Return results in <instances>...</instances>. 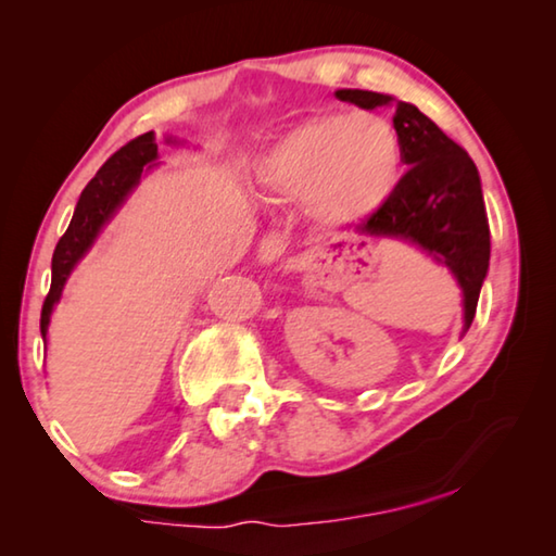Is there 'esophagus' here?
Here are the masks:
<instances>
[{"label":"esophagus","instance_id":"34e87169","mask_svg":"<svg viewBox=\"0 0 556 556\" xmlns=\"http://www.w3.org/2000/svg\"><path fill=\"white\" fill-rule=\"evenodd\" d=\"M285 250H287V240L281 238V235H267L265 240L260 242V250H257V260L260 265H277V262L285 257Z\"/></svg>","mask_w":556,"mask_h":556}]
</instances>
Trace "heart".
<instances>
[{"label":"heart","mask_w":556,"mask_h":556,"mask_svg":"<svg viewBox=\"0 0 556 556\" xmlns=\"http://www.w3.org/2000/svg\"><path fill=\"white\" fill-rule=\"evenodd\" d=\"M404 142L375 112H326L287 129L255 162L271 199L304 201L318 228L351 230L372 220L402 184Z\"/></svg>","instance_id":"1"}]
</instances>
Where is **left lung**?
Masks as SVG:
<instances>
[{
  "mask_svg": "<svg viewBox=\"0 0 556 556\" xmlns=\"http://www.w3.org/2000/svg\"><path fill=\"white\" fill-rule=\"evenodd\" d=\"M336 98L363 110L392 108V122L404 142V164L409 166L394 199L372 220L357 225V235L414 244L446 267L460 289V336H466L491 262V230L473 159L412 102L351 88L336 90Z\"/></svg>",
  "mask_w": 556,
  "mask_h": 556,
  "instance_id": "left-lung-1",
  "label": "left lung"
}]
</instances>
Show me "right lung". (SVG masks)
<instances>
[{
	"label": "right lung",
	"instance_id": "add662e5",
	"mask_svg": "<svg viewBox=\"0 0 556 556\" xmlns=\"http://www.w3.org/2000/svg\"><path fill=\"white\" fill-rule=\"evenodd\" d=\"M166 144H184V139L166 137ZM159 159V147L154 131L131 139L119 152L112 154L105 164H102L96 178L83 188L78 205H75L73 218L68 230L55 244L53 260H51V291L43 301L41 308V336L43 345L49 343V326L53 308L59 306L63 296V289L68 285L73 269L80 265L83 257L96 248L102 230L108 228L112 218L119 213L122 205L135 193V188L142 181V176L152 172Z\"/></svg>",
	"mask_w": 556,
	"mask_h": 556
}]
</instances>
